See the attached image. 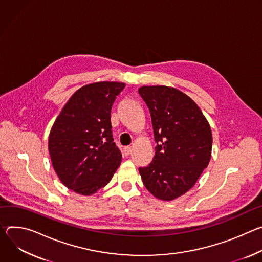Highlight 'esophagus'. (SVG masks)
Masks as SVG:
<instances>
[{"mask_svg": "<svg viewBox=\"0 0 262 262\" xmlns=\"http://www.w3.org/2000/svg\"><path fill=\"white\" fill-rule=\"evenodd\" d=\"M131 153H132V148H131V147H126V148L124 149V155L129 156Z\"/></svg>", "mask_w": 262, "mask_h": 262, "instance_id": "1", "label": "esophagus"}]
</instances>
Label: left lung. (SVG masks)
I'll return each instance as SVG.
<instances>
[{
    "label": "left lung",
    "mask_w": 262,
    "mask_h": 262,
    "mask_svg": "<svg viewBox=\"0 0 262 262\" xmlns=\"http://www.w3.org/2000/svg\"><path fill=\"white\" fill-rule=\"evenodd\" d=\"M138 93L149 107L156 142L152 162L139 173L154 196L171 201L188 191L207 167L211 129L199 106L173 87L142 86Z\"/></svg>",
    "instance_id": "1"
}]
</instances>
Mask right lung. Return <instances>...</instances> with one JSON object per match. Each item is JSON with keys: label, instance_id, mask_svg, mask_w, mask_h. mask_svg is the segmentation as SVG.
<instances>
[{"label": "right lung", "instance_id": "obj_1", "mask_svg": "<svg viewBox=\"0 0 262 262\" xmlns=\"http://www.w3.org/2000/svg\"><path fill=\"white\" fill-rule=\"evenodd\" d=\"M125 83L103 81L78 90L51 129L49 152L58 178L91 195L106 186L122 161L111 131V107Z\"/></svg>", "mask_w": 262, "mask_h": 262}]
</instances>
